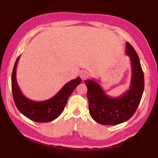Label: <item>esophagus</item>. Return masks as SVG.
<instances>
[{
    "instance_id": "1",
    "label": "esophagus",
    "mask_w": 158,
    "mask_h": 158,
    "mask_svg": "<svg viewBox=\"0 0 158 158\" xmlns=\"http://www.w3.org/2000/svg\"><path fill=\"white\" fill-rule=\"evenodd\" d=\"M80 77L83 80H85L89 77V73L86 70H81V73H80Z\"/></svg>"
}]
</instances>
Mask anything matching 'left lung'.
<instances>
[{
	"label": "left lung",
	"instance_id": "8db88e82",
	"mask_svg": "<svg viewBox=\"0 0 158 158\" xmlns=\"http://www.w3.org/2000/svg\"><path fill=\"white\" fill-rule=\"evenodd\" d=\"M125 52L130 59L132 75L130 87L118 97H110L93 79H87V97L89 112L94 121L101 125H116L124 123L134 115L143 94L144 73L138 55L129 43H126Z\"/></svg>",
	"mask_w": 158,
	"mask_h": 158
}]
</instances>
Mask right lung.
<instances>
[{"label": "right lung", "mask_w": 158, "mask_h": 158, "mask_svg": "<svg viewBox=\"0 0 158 158\" xmlns=\"http://www.w3.org/2000/svg\"><path fill=\"white\" fill-rule=\"evenodd\" d=\"M19 56L15 61L11 75V89L14 103L20 112L27 118L38 123L51 122L60 115L69 97L81 82L79 77L66 83L54 97L43 101H34L24 96L18 85L16 69Z\"/></svg>", "instance_id": "1"}]
</instances>
